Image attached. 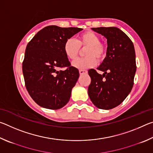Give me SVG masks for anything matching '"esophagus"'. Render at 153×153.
Returning a JSON list of instances; mask_svg holds the SVG:
<instances>
[{"label": "esophagus", "mask_w": 153, "mask_h": 153, "mask_svg": "<svg viewBox=\"0 0 153 153\" xmlns=\"http://www.w3.org/2000/svg\"><path fill=\"white\" fill-rule=\"evenodd\" d=\"M79 73L80 75H83V74H85L87 73V71L86 70H83V69H80L79 71Z\"/></svg>", "instance_id": "obj_1"}]
</instances>
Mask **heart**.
I'll return each mask as SVG.
<instances>
[{
	"instance_id": "1",
	"label": "heart",
	"mask_w": 153,
	"mask_h": 153,
	"mask_svg": "<svg viewBox=\"0 0 153 153\" xmlns=\"http://www.w3.org/2000/svg\"><path fill=\"white\" fill-rule=\"evenodd\" d=\"M81 48H86L84 58L77 59L73 63V66L79 69H86L94 67L97 60H102L106 55V46L100 42V37L97 33L87 31L80 34L78 40L68 38L64 44V53L67 58L71 61L77 58Z\"/></svg>"
}]
</instances>
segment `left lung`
I'll use <instances>...</instances> for the list:
<instances>
[{
  "label": "left lung",
  "mask_w": 153,
  "mask_h": 153,
  "mask_svg": "<svg viewBox=\"0 0 153 153\" xmlns=\"http://www.w3.org/2000/svg\"><path fill=\"white\" fill-rule=\"evenodd\" d=\"M92 30L107 38L106 57L97 69L88 74L91 83L88 96L96 107L108 110L120 105L132 89L136 71L135 49L131 40L123 31L115 27H93Z\"/></svg>",
  "instance_id": "1"
}]
</instances>
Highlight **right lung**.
<instances>
[{
  "mask_svg": "<svg viewBox=\"0 0 153 153\" xmlns=\"http://www.w3.org/2000/svg\"><path fill=\"white\" fill-rule=\"evenodd\" d=\"M83 29L49 25L27 44L22 69L25 87L32 99L43 108L56 110L69 102L79 78L64 53L65 42ZM67 66L65 71L59 68Z\"/></svg>",
  "mask_w": 153,
  "mask_h": 153,
  "instance_id": "obj_1",
  "label": "right lung"
}]
</instances>
